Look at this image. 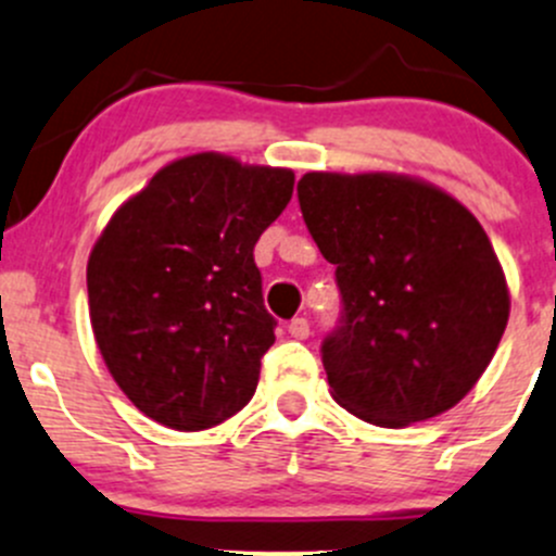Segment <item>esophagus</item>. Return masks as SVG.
I'll use <instances>...</instances> for the list:
<instances>
[{
  "label": "esophagus",
  "mask_w": 556,
  "mask_h": 556,
  "mask_svg": "<svg viewBox=\"0 0 556 556\" xmlns=\"http://www.w3.org/2000/svg\"><path fill=\"white\" fill-rule=\"evenodd\" d=\"M288 333L293 336V339H309V333H312L309 319H306V317L290 319V323H288Z\"/></svg>",
  "instance_id": "obj_1"
}]
</instances>
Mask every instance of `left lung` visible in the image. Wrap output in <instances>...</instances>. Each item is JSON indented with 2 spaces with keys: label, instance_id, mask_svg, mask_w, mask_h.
Listing matches in <instances>:
<instances>
[{
  "label": "left lung",
  "instance_id": "8db88e82",
  "mask_svg": "<svg viewBox=\"0 0 556 556\" xmlns=\"http://www.w3.org/2000/svg\"><path fill=\"white\" fill-rule=\"evenodd\" d=\"M299 204L336 266L341 312L319 350L336 401L382 428L452 408L508 323L506 277L479 220L395 174L309 172Z\"/></svg>",
  "mask_w": 556,
  "mask_h": 556
}]
</instances>
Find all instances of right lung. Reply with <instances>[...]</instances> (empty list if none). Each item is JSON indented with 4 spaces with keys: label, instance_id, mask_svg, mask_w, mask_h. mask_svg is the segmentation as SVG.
<instances>
[{
    "label": "right lung",
    "instance_id": "add662e5",
    "mask_svg": "<svg viewBox=\"0 0 556 556\" xmlns=\"http://www.w3.org/2000/svg\"><path fill=\"white\" fill-rule=\"evenodd\" d=\"M293 182L288 169L188 155L106 223L88 261L93 336L112 379L155 422L206 430L255 395L277 319L252 252Z\"/></svg>",
    "mask_w": 556,
    "mask_h": 556
}]
</instances>
